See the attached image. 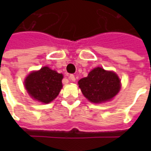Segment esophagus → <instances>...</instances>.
<instances>
[{
    "instance_id": "34e87169",
    "label": "esophagus",
    "mask_w": 151,
    "mask_h": 151,
    "mask_svg": "<svg viewBox=\"0 0 151 151\" xmlns=\"http://www.w3.org/2000/svg\"><path fill=\"white\" fill-rule=\"evenodd\" d=\"M69 80H70V81H72V82H75V80H76L75 76L73 75V74H70V75H69Z\"/></svg>"
}]
</instances>
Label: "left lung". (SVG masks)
<instances>
[{"label":"left lung","mask_w":151,"mask_h":151,"mask_svg":"<svg viewBox=\"0 0 151 151\" xmlns=\"http://www.w3.org/2000/svg\"><path fill=\"white\" fill-rule=\"evenodd\" d=\"M82 94L92 103L99 104L113 98L120 89V81L113 72L97 67L78 81Z\"/></svg>","instance_id":"1"}]
</instances>
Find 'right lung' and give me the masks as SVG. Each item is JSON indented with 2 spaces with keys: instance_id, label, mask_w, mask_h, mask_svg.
Here are the masks:
<instances>
[{
  "instance_id": "add662e5",
  "label": "right lung",
  "mask_w": 151,
  "mask_h": 151,
  "mask_svg": "<svg viewBox=\"0 0 151 151\" xmlns=\"http://www.w3.org/2000/svg\"><path fill=\"white\" fill-rule=\"evenodd\" d=\"M62 78L61 73L45 66L30 73L25 80V86L32 98L48 104L59 95L62 88Z\"/></svg>"
}]
</instances>
